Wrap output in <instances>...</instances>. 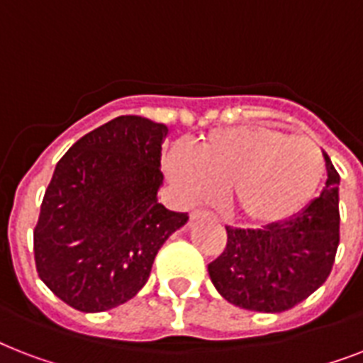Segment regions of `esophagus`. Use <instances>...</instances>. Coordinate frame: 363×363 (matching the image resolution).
Segmentation results:
<instances>
[{"instance_id":"obj_1","label":"esophagus","mask_w":363,"mask_h":363,"mask_svg":"<svg viewBox=\"0 0 363 363\" xmlns=\"http://www.w3.org/2000/svg\"><path fill=\"white\" fill-rule=\"evenodd\" d=\"M203 218H213V215L207 213V211H194V213H190V220H203Z\"/></svg>"}]
</instances>
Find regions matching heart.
<instances>
[{
	"mask_svg": "<svg viewBox=\"0 0 363 363\" xmlns=\"http://www.w3.org/2000/svg\"><path fill=\"white\" fill-rule=\"evenodd\" d=\"M324 171V156L311 139L269 125L215 130L194 154L173 148L165 158V173L186 203L211 201L224 186L228 211L254 228L299 213L315 198Z\"/></svg>",
	"mask_w": 363,
	"mask_h": 363,
	"instance_id": "obj_1",
	"label": "heart"
}]
</instances>
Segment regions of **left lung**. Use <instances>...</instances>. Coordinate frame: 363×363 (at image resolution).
<instances>
[{"instance_id":"left-lung-1","label":"left lung","mask_w":363,"mask_h":363,"mask_svg":"<svg viewBox=\"0 0 363 363\" xmlns=\"http://www.w3.org/2000/svg\"><path fill=\"white\" fill-rule=\"evenodd\" d=\"M326 186L288 220L264 230L226 228L224 252L209 264L222 298L241 309L282 313L326 282L339 245V173L324 154Z\"/></svg>"}]
</instances>
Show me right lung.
I'll return each mask as SVG.
<instances>
[{
    "label": "right lung",
    "mask_w": 363,
    "mask_h": 363,
    "mask_svg": "<svg viewBox=\"0 0 363 363\" xmlns=\"http://www.w3.org/2000/svg\"><path fill=\"white\" fill-rule=\"evenodd\" d=\"M167 131L143 116H116L56 164L33 252L41 281L73 309L101 313L133 298L162 245L188 222V213L158 201Z\"/></svg>",
    "instance_id": "add662e5"
}]
</instances>
